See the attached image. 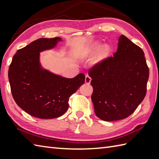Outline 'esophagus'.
Returning a JSON list of instances; mask_svg holds the SVG:
<instances>
[{
    "mask_svg": "<svg viewBox=\"0 0 159 159\" xmlns=\"http://www.w3.org/2000/svg\"><path fill=\"white\" fill-rule=\"evenodd\" d=\"M91 80H92V78H91L89 75H87V76H85V83L89 84L90 82H91Z\"/></svg>",
    "mask_w": 159,
    "mask_h": 159,
    "instance_id": "1",
    "label": "esophagus"
}]
</instances>
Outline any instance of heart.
<instances>
[{
    "label": "heart",
    "mask_w": 159,
    "mask_h": 159,
    "mask_svg": "<svg viewBox=\"0 0 159 159\" xmlns=\"http://www.w3.org/2000/svg\"><path fill=\"white\" fill-rule=\"evenodd\" d=\"M101 47H102V42L100 41L93 42V43H91V44L86 46L85 48H84V50L82 52V55L83 56L92 55V54L95 53L96 51H98ZM110 50H111V48L109 46L104 45L102 48L97 52L96 56L94 57V58L93 59L92 61L93 65H97V64L102 62V61L105 58H107V57L109 55Z\"/></svg>",
    "instance_id": "heart-1"
}]
</instances>
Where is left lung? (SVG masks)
Returning <instances> with one entry per match:
<instances>
[{
  "label": "left lung",
  "mask_w": 159,
  "mask_h": 159,
  "mask_svg": "<svg viewBox=\"0 0 159 159\" xmlns=\"http://www.w3.org/2000/svg\"><path fill=\"white\" fill-rule=\"evenodd\" d=\"M88 74L93 89L94 112L104 121L130 116L146 94L149 69L144 52L123 35L113 57L93 66Z\"/></svg>",
  "instance_id": "obj_1"
}]
</instances>
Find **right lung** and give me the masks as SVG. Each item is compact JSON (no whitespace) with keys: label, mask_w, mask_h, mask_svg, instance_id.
<instances>
[{"label":"right lung","mask_w":159,"mask_h":159,"mask_svg":"<svg viewBox=\"0 0 159 159\" xmlns=\"http://www.w3.org/2000/svg\"><path fill=\"white\" fill-rule=\"evenodd\" d=\"M61 38H39L18 50L10 64L8 77L13 99L22 110L40 119L61 116L68 109L70 97L85 83L80 73L72 79L42 67L40 52L55 48Z\"/></svg>","instance_id":"1"}]
</instances>
